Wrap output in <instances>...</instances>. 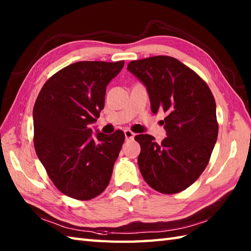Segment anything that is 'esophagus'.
Wrapping results in <instances>:
<instances>
[{"instance_id":"34e87169","label":"esophagus","mask_w":251,"mask_h":251,"mask_svg":"<svg viewBox=\"0 0 251 251\" xmlns=\"http://www.w3.org/2000/svg\"><path fill=\"white\" fill-rule=\"evenodd\" d=\"M124 134H125L126 140H131V139H134L135 134H134V132H132L131 130H129V129H125V130H124Z\"/></svg>"}]
</instances>
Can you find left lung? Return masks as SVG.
Instances as JSON below:
<instances>
[{
    "label": "left lung",
    "instance_id": "8db88e82",
    "mask_svg": "<svg viewBox=\"0 0 251 251\" xmlns=\"http://www.w3.org/2000/svg\"><path fill=\"white\" fill-rule=\"evenodd\" d=\"M127 69L147 86L153 113H167V137L161 143L151 135L135 137L141 147L140 173L159 193H179L209 163L219 130L214 95L199 74L174 57L132 60Z\"/></svg>",
    "mask_w": 251,
    "mask_h": 251
}]
</instances>
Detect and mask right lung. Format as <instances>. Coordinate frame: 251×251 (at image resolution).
Returning <instances> with one entry per match:
<instances>
[{
    "instance_id": "obj_1",
    "label": "right lung",
    "mask_w": 251,
    "mask_h": 251,
    "mask_svg": "<svg viewBox=\"0 0 251 251\" xmlns=\"http://www.w3.org/2000/svg\"><path fill=\"white\" fill-rule=\"evenodd\" d=\"M124 67L116 62L78 61L47 79L33 108L34 149L61 193L88 201L108 186L125 135L92 137L104 106L105 87Z\"/></svg>"
}]
</instances>
